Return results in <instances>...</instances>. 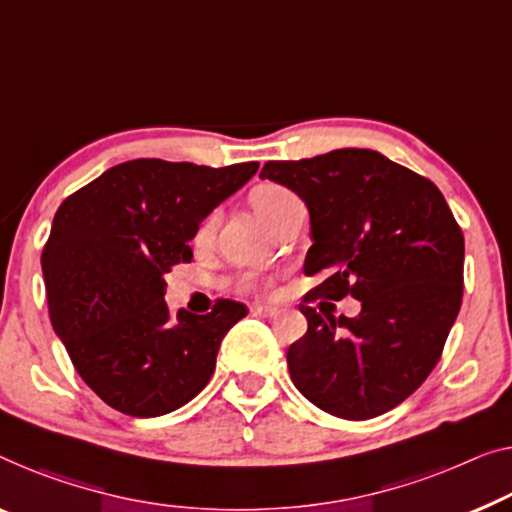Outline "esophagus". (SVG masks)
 <instances>
[{"label": "esophagus", "instance_id": "1", "mask_svg": "<svg viewBox=\"0 0 512 512\" xmlns=\"http://www.w3.org/2000/svg\"><path fill=\"white\" fill-rule=\"evenodd\" d=\"M250 312H253V315H257V317H273V315H278V308H276V305H271V303H257V305H253V308H250Z\"/></svg>", "mask_w": 512, "mask_h": 512}]
</instances>
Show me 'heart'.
Returning a JSON list of instances; mask_svg holds the SVG:
<instances>
[{"instance_id": "1", "label": "heart", "mask_w": 512, "mask_h": 512, "mask_svg": "<svg viewBox=\"0 0 512 512\" xmlns=\"http://www.w3.org/2000/svg\"><path fill=\"white\" fill-rule=\"evenodd\" d=\"M292 200H296L292 190L273 181H262L250 190V204H253L259 216L269 220V223L278 216V211H282V207H287ZM213 227H216V213H209V216L200 223V227H197L195 243L209 241ZM273 287H276V280L269 276H259V273H248V276H243L236 282V289L243 294H271Z\"/></svg>"}]
</instances>
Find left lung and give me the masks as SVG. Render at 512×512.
I'll use <instances>...</instances> for the list:
<instances>
[{
  "mask_svg": "<svg viewBox=\"0 0 512 512\" xmlns=\"http://www.w3.org/2000/svg\"><path fill=\"white\" fill-rule=\"evenodd\" d=\"M259 177L305 202L303 273L326 276L299 305L308 331L287 349L294 386L347 421L386 414L434 370L460 312L464 236L451 207L430 179L372 149L269 160ZM345 295L362 301L361 316L309 305Z\"/></svg>",
  "mask_w": 512,
  "mask_h": 512,
  "instance_id": "8db88e82",
  "label": "left lung"
}]
</instances>
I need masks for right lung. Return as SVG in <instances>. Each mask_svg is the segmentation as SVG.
Segmentation results:
<instances>
[{
    "mask_svg": "<svg viewBox=\"0 0 512 512\" xmlns=\"http://www.w3.org/2000/svg\"><path fill=\"white\" fill-rule=\"evenodd\" d=\"M257 167L137 158L61 202L41 255L50 319L78 375L112 409L163 416L209 384L220 340L248 310L218 299L207 315L174 317L165 273L193 259L188 241L202 218Z\"/></svg>",
    "mask_w": 512,
    "mask_h": 512,
    "instance_id": "add662e5",
    "label": "right lung"
}]
</instances>
